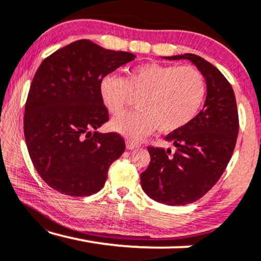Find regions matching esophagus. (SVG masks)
Here are the masks:
<instances>
[{
	"label": "esophagus",
	"instance_id": "obj_1",
	"mask_svg": "<svg viewBox=\"0 0 261 261\" xmlns=\"http://www.w3.org/2000/svg\"><path fill=\"white\" fill-rule=\"evenodd\" d=\"M126 147H127V149H134V148L139 147V144H137V142H134V141L127 140L126 141Z\"/></svg>",
	"mask_w": 261,
	"mask_h": 261
}]
</instances>
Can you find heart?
Wrapping results in <instances>:
<instances>
[{
  "mask_svg": "<svg viewBox=\"0 0 261 261\" xmlns=\"http://www.w3.org/2000/svg\"><path fill=\"white\" fill-rule=\"evenodd\" d=\"M99 95L107 109L117 114L139 96L138 109L114 117L112 128L133 140L152 134L172 133L197 116L205 99L206 82L194 66L145 63L134 66L124 78L109 74L99 83Z\"/></svg>",
  "mask_w": 261,
  "mask_h": 261,
  "instance_id": "1",
  "label": "heart"
}]
</instances>
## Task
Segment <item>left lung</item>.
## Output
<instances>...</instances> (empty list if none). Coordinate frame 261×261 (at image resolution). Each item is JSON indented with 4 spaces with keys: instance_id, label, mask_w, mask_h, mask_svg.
Returning <instances> with one entry per match:
<instances>
[{
    "instance_id": "1",
    "label": "left lung",
    "mask_w": 261,
    "mask_h": 261,
    "mask_svg": "<svg viewBox=\"0 0 261 261\" xmlns=\"http://www.w3.org/2000/svg\"><path fill=\"white\" fill-rule=\"evenodd\" d=\"M187 59L206 82L203 109L188 126L167 134L171 149L147 147L151 163L141 173V187L152 199L167 205H185L203 197L226 170L239 133V115L233 88L213 64L185 53L164 57Z\"/></svg>"
}]
</instances>
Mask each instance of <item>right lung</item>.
Listing matches in <instances>:
<instances>
[{"label":"right lung","mask_w":261,"mask_h":261,"mask_svg":"<svg viewBox=\"0 0 261 261\" xmlns=\"http://www.w3.org/2000/svg\"><path fill=\"white\" fill-rule=\"evenodd\" d=\"M135 57L83 39L42 60L28 92L23 132L35 170L55 190L82 197L103 188L126 145L117 133L97 130L109 120L99 83Z\"/></svg>","instance_id":"right-lung-1"}]
</instances>
